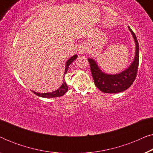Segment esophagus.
<instances>
[{"label":"esophagus","instance_id":"1","mask_svg":"<svg viewBox=\"0 0 153 153\" xmlns=\"http://www.w3.org/2000/svg\"><path fill=\"white\" fill-rule=\"evenodd\" d=\"M80 52H83V51H85V49H83V48H81V49H79V51Z\"/></svg>","mask_w":153,"mask_h":153}]
</instances>
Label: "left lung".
<instances>
[{"label": "left lung", "mask_w": 153, "mask_h": 153, "mask_svg": "<svg viewBox=\"0 0 153 153\" xmlns=\"http://www.w3.org/2000/svg\"><path fill=\"white\" fill-rule=\"evenodd\" d=\"M128 28L136 43L134 60L128 69L118 74H106L100 70L95 60L91 58L88 59L95 86L103 93H117L126 91L131 86L137 76L139 62V43L134 33L129 27Z\"/></svg>", "instance_id": "1"}]
</instances>
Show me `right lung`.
I'll return each instance as SVG.
<instances>
[{
	"mask_svg": "<svg viewBox=\"0 0 153 153\" xmlns=\"http://www.w3.org/2000/svg\"><path fill=\"white\" fill-rule=\"evenodd\" d=\"M77 58V55H74V56H72V58H70L68 61L66 62V65H65V74H66L67 72H68V70L69 68V65L72 63V62L74 61V60L76 59ZM68 87L66 84L65 81H63L62 84L61 86H60L59 88L56 91L51 92V93H36V92L33 91V93H34L35 95L37 96H39V97H60V96H62L65 93L68 91Z\"/></svg>",
	"mask_w": 153,
	"mask_h": 153,
	"instance_id": "right-lung-1",
	"label": "right lung"
}]
</instances>
